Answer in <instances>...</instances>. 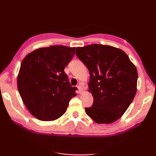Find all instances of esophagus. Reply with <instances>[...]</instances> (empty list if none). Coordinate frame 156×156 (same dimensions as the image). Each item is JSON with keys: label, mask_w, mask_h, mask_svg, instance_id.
I'll return each instance as SVG.
<instances>
[{"label": "esophagus", "mask_w": 156, "mask_h": 156, "mask_svg": "<svg viewBox=\"0 0 156 156\" xmlns=\"http://www.w3.org/2000/svg\"><path fill=\"white\" fill-rule=\"evenodd\" d=\"M78 91H79V93L80 94H82L83 92V88L82 87L80 86V85H79V86H78Z\"/></svg>", "instance_id": "esophagus-1"}]
</instances>
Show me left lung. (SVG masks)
Returning <instances> with one entry per match:
<instances>
[{
  "label": "left lung",
  "instance_id": "1",
  "mask_svg": "<svg viewBox=\"0 0 156 156\" xmlns=\"http://www.w3.org/2000/svg\"><path fill=\"white\" fill-rule=\"evenodd\" d=\"M76 54L90 73L89 91L94 97L85 112L94 122H115L136 96L138 72L125 51L114 47L94 44L76 47Z\"/></svg>",
  "mask_w": 156,
  "mask_h": 156
}]
</instances>
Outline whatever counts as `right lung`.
I'll return each mask as SVG.
<instances>
[{
    "label": "right lung",
    "instance_id": "right-lung-1",
    "mask_svg": "<svg viewBox=\"0 0 156 156\" xmlns=\"http://www.w3.org/2000/svg\"><path fill=\"white\" fill-rule=\"evenodd\" d=\"M75 47L54 45L31 52L21 62L17 84L26 107L37 119L54 120L67 111L77 87H72L65 68Z\"/></svg>",
    "mask_w": 156,
    "mask_h": 156
}]
</instances>
